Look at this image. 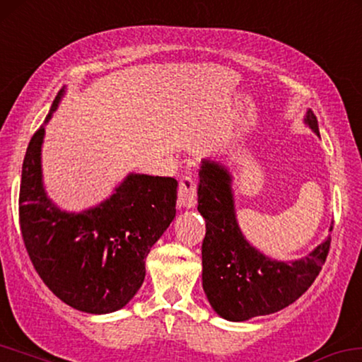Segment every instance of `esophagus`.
Here are the masks:
<instances>
[{"mask_svg":"<svg viewBox=\"0 0 362 362\" xmlns=\"http://www.w3.org/2000/svg\"><path fill=\"white\" fill-rule=\"evenodd\" d=\"M177 202L185 209H194L197 205V185L191 176L181 177L177 186Z\"/></svg>","mask_w":362,"mask_h":362,"instance_id":"1","label":"esophagus"}]
</instances>
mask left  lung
Here are the masks:
<instances>
[{
  "label": "left lung",
  "mask_w": 362,
  "mask_h": 362,
  "mask_svg": "<svg viewBox=\"0 0 362 362\" xmlns=\"http://www.w3.org/2000/svg\"><path fill=\"white\" fill-rule=\"evenodd\" d=\"M304 123L320 136L310 110ZM199 177L197 210L205 218L202 286L215 313L226 320L244 322L278 313L303 296L325 264L332 238L304 259L281 262L267 257L247 243L238 225L230 171L204 160Z\"/></svg>",
  "instance_id": "obj_1"
}]
</instances>
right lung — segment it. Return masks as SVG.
<instances>
[{"label": "right lung", "instance_id": "right-lung-1", "mask_svg": "<svg viewBox=\"0 0 362 362\" xmlns=\"http://www.w3.org/2000/svg\"><path fill=\"white\" fill-rule=\"evenodd\" d=\"M63 95L64 88L47 121ZM43 136L42 126L22 163L19 223L27 254L61 301L88 314L115 313L142 286L150 249L175 218L177 181L131 173L97 207L64 212L43 189Z\"/></svg>", "mask_w": 362, "mask_h": 362}]
</instances>
